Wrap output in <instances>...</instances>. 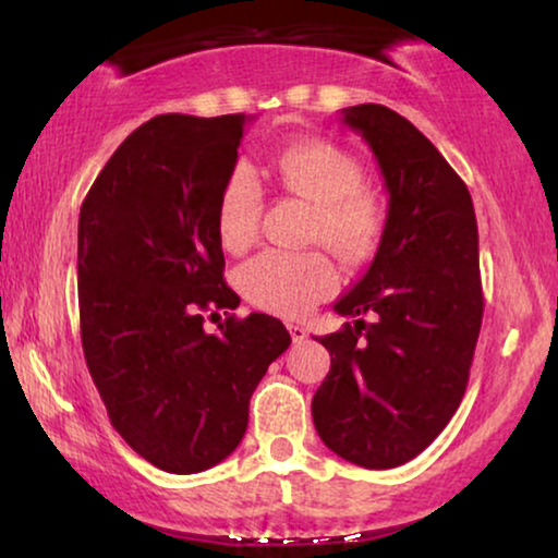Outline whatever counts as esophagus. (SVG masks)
Returning a JSON list of instances; mask_svg holds the SVG:
<instances>
[{
  "label": "esophagus",
  "mask_w": 558,
  "mask_h": 558,
  "mask_svg": "<svg viewBox=\"0 0 558 558\" xmlns=\"http://www.w3.org/2000/svg\"><path fill=\"white\" fill-rule=\"evenodd\" d=\"M289 335H292V342H304L307 338V330L302 325H289Z\"/></svg>",
  "instance_id": "1"
}]
</instances>
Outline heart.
<instances>
[{
	"label": "heart",
	"instance_id": "1",
	"mask_svg": "<svg viewBox=\"0 0 558 558\" xmlns=\"http://www.w3.org/2000/svg\"><path fill=\"white\" fill-rule=\"evenodd\" d=\"M281 187L315 205L312 239L342 262L361 264L384 235V208L363 185V167L350 151L325 140L292 142L274 157ZM262 185L248 165H235L220 187L216 228L226 251L241 254L256 239ZM241 292L256 307L281 317H302L338 287V271L323 251L266 248L239 269Z\"/></svg>",
	"mask_w": 558,
	"mask_h": 558
}]
</instances>
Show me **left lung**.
<instances>
[{
    "mask_svg": "<svg viewBox=\"0 0 558 558\" xmlns=\"http://www.w3.org/2000/svg\"><path fill=\"white\" fill-rule=\"evenodd\" d=\"M342 124L376 155L388 213L368 271L335 302L353 325L319 338L330 373L312 418L342 460L388 470L439 437L468 388L483 325L477 220L460 174L401 113L361 104Z\"/></svg>",
    "mask_w": 558,
    "mask_h": 558,
    "instance_id": "left-lung-1",
    "label": "left lung"
}]
</instances>
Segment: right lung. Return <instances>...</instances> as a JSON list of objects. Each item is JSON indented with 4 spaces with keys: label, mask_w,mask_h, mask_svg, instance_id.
Returning a JSON list of instances; mask_svg holds the SVG:
<instances>
[{
    "label": "right lung",
    "mask_w": 558,
    "mask_h": 558,
    "mask_svg": "<svg viewBox=\"0 0 558 558\" xmlns=\"http://www.w3.org/2000/svg\"><path fill=\"white\" fill-rule=\"evenodd\" d=\"M243 113H162L132 132L78 218L81 342L129 447L174 475L223 462L248 426L258 380L289 348L277 317L235 310L216 208L235 167Z\"/></svg>",
    "instance_id": "obj_1"
}]
</instances>
